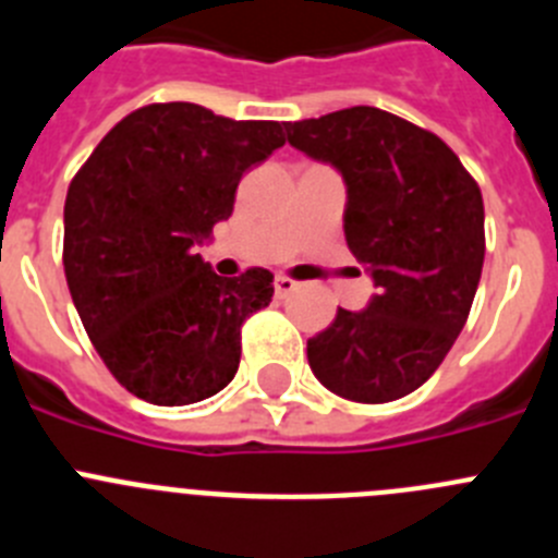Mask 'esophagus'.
Here are the masks:
<instances>
[{
  "mask_svg": "<svg viewBox=\"0 0 558 558\" xmlns=\"http://www.w3.org/2000/svg\"><path fill=\"white\" fill-rule=\"evenodd\" d=\"M274 290H276V295H279V299H284V295H290V293H295V290H299V282H295V279H290V276L279 274L274 279Z\"/></svg>",
  "mask_w": 558,
  "mask_h": 558,
  "instance_id": "esophagus-1",
  "label": "esophagus"
}]
</instances>
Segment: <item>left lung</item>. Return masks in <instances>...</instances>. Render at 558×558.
<instances>
[{
  "instance_id": "1",
  "label": "left lung",
  "mask_w": 558,
  "mask_h": 558,
  "mask_svg": "<svg viewBox=\"0 0 558 558\" xmlns=\"http://www.w3.org/2000/svg\"><path fill=\"white\" fill-rule=\"evenodd\" d=\"M284 130L290 146L342 173L345 243L376 284L365 310H337L306 340L310 367L349 401L409 396L446 360L482 279L476 179L434 132L379 107H349Z\"/></svg>"
}]
</instances>
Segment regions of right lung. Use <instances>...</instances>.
I'll return each instance as SVG.
<instances>
[{
  "label": "right lung",
  "mask_w": 558,
  "mask_h": 558,
  "mask_svg": "<svg viewBox=\"0 0 558 558\" xmlns=\"http://www.w3.org/2000/svg\"><path fill=\"white\" fill-rule=\"evenodd\" d=\"M284 146L279 121H232L191 101L146 105L112 126L71 179L63 268L107 371L157 407L221 392L240 329L274 274L223 279L196 254L234 207L243 173Z\"/></svg>",
  "instance_id": "1"
}]
</instances>
